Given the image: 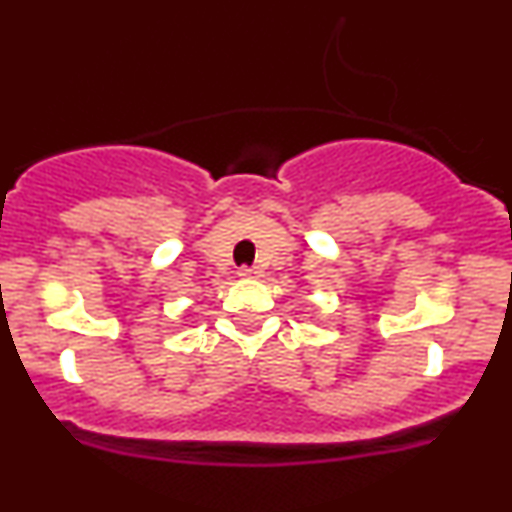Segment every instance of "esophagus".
Wrapping results in <instances>:
<instances>
[{
	"instance_id": "obj_1",
	"label": "esophagus",
	"mask_w": 512,
	"mask_h": 512,
	"mask_svg": "<svg viewBox=\"0 0 512 512\" xmlns=\"http://www.w3.org/2000/svg\"><path fill=\"white\" fill-rule=\"evenodd\" d=\"M238 276H243V279H255V276H260V269H257V267H240Z\"/></svg>"
}]
</instances>
